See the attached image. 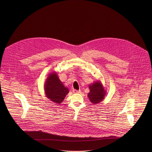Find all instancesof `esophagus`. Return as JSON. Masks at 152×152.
I'll use <instances>...</instances> for the list:
<instances>
[{"mask_svg":"<svg viewBox=\"0 0 152 152\" xmlns=\"http://www.w3.org/2000/svg\"><path fill=\"white\" fill-rule=\"evenodd\" d=\"M73 92L75 94H78L80 93V90H73Z\"/></svg>","mask_w":152,"mask_h":152,"instance_id":"34e87169","label":"esophagus"}]
</instances>
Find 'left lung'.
I'll return each instance as SVG.
<instances>
[{
  "label": "left lung",
  "mask_w": 152,
  "mask_h": 152,
  "mask_svg": "<svg viewBox=\"0 0 152 152\" xmlns=\"http://www.w3.org/2000/svg\"><path fill=\"white\" fill-rule=\"evenodd\" d=\"M88 87L90 92L88 93V96L91 103L99 104L104 99L106 91L100 81H95L89 85Z\"/></svg>",
  "instance_id": "1"
}]
</instances>
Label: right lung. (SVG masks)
<instances>
[{"mask_svg":"<svg viewBox=\"0 0 152 152\" xmlns=\"http://www.w3.org/2000/svg\"><path fill=\"white\" fill-rule=\"evenodd\" d=\"M46 96L55 103L60 104L64 101L69 90L60 81L56 72L49 74L44 86Z\"/></svg>","mask_w":152,"mask_h":152,"instance_id":"obj_1","label":"right lung"}]
</instances>
